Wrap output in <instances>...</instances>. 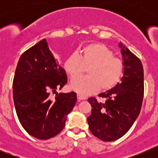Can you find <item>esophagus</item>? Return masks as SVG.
Returning a JSON list of instances; mask_svg holds the SVG:
<instances>
[{
	"label": "esophagus",
	"instance_id": "esophagus-1",
	"mask_svg": "<svg viewBox=\"0 0 158 158\" xmlns=\"http://www.w3.org/2000/svg\"><path fill=\"white\" fill-rule=\"evenodd\" d=\"M77 100H85V96H82V95L79 94V93H77Z\"/></svg>",
	"mask_w": 158,
	"mask_h": 158
}]
</instances>
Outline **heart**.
Instances as JSON below:
<instances>
[{"instance_id": "heart-1", "label": "heart", "mask_w": 158, "mask_h": 158, "mask_svg": "<svg viewBox=\"0 0 158 158\" xmlns=\"http://www.w3.org/2000/svg\"><path fill=\"white\" fill-rule=\"evenodd\" d=\"M85 68L89 75L78 78ZM64 69L71 78H74L70 83L71 89L88 95L100 89L105 91L115 87L122 77L123 64L105 45L91 43L82 47L77 54L69 55L64 62Z\"/></svg>"}]
</instances>
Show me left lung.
Wrapping results in <instances>:
<instances>
[{
  "instance_id": "obj_1",
  "label": "left lung",
  "mask_w": 158,
  "mask_h": 158,
  "mask_svg": "<svg viewBox=\"0 0 158 158\" xmlns=\"http://www.w3.org/2000/svg\"><path fill=\"white\" fill-rule=\"evenodd\" d=\"M123 57V76L113 89L100 93L105 101L91 97L88 117L90 131L104 142L120 139L130 130L139 116L144 94V73L139 58L123 43H118Z\"/></svg>"
}]
</instances>
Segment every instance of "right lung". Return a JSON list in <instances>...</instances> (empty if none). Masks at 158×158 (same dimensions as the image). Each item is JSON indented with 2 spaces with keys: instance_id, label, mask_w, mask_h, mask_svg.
Masks as SVG:
<instances>
[{
  "instance_id": "add662e5",
  "label": "right lung",
  "mask_w": 158,
  "mask_h": 158,
  "mask_svg": "<svg viewBox=\"0 0 158 158\" xmlns=\"http://www.w3.org/2000/svg\"><path fill=\"white\" fill-rule=\"evenodd\" d=\"M67 82L62 65L55 60L45 39L22 54L16 66L12 93L18 118L29 135L46 140L59 134L77 102L74 92L51 93Z\"/></svg>"
}]
</instances>
